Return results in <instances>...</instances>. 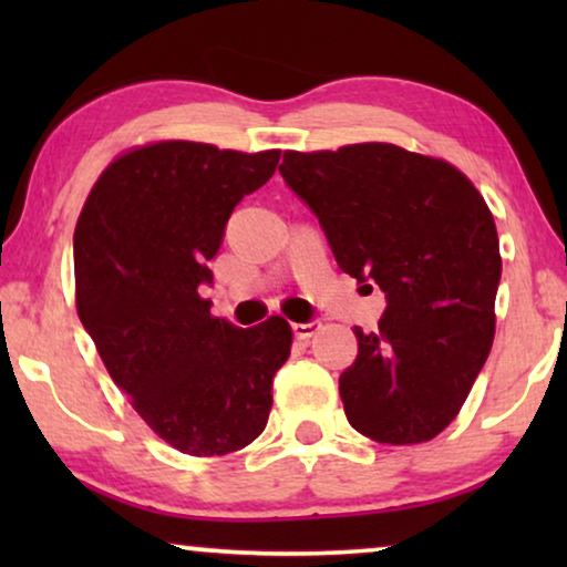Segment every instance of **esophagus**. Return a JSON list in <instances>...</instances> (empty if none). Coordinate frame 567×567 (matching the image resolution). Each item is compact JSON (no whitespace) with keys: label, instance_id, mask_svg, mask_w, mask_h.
<instances>
[{"label":"esophagus","instance_id":"1","mask_svg":"<svg viewBox=\"0 0 567 567\" xmlns=\"http://www.w3.org/2000/svg\"><path fill=\"white\" fill-rule=\"evenodd\" d=\"M320 328H322L320 322H293L291 324L293 336H297L299 340H309L312 336H317V332H320Z\"/></svg>","mask_w":567,"mask_h":567}]
</instances>
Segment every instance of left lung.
Masks as SVG:
<instances>
[{"instance_id":"obj_1","label":"left lung","mask_w":567,"mask_h":567,"mask_svg":"<svg viewBox=\"0 0 567 567\" xmlns=\"http://www.w3.org/2000/svg\"><path fill=\"white\" fill-rule=\"evenodd\" d=\"M289 188L320 219L343 274L386 293L377 332L340 374L355 431L423 444L460 415L495 336L498 231L446 159L384 142L284 152Z\"/></svg>"}]
</instances>
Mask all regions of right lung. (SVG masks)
<instances>
[{"mask_svg": "<svg viewBox=\"0 0 567 567\" xmlns=\"http://www.w3.org/2000/svg\"><path fill=\"white\" fill-rule=\"evenodd\" d=\"M278 157L183 138L134 146L103 169L76 219V315L136 413L183 454L252 444L291 353L284 317L243 330L198 293L229 214Z\"/></svg>", "mask_w": 567, "mask_h": 567, "instance_id": "1", "label": "right lung"}]
</instances>
